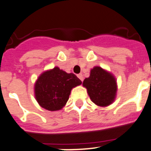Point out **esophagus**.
Masks as SVG:
<instances>
[{
  "label": "esophagus",
  "instance_id": "obj_1",
  "mask_svg": "<svg viewBox=\"0 0 151 151\" xmlns=\"http://www.w3.org/2000/svg\"><path fill=\"white\" fill-rule=\"evenodd\" d=\"M77 77H79V78H80V80H81V81H83V75H82V74H79L78 75H77Z\"/></svg>",
  "mask_w": 151,
  "mask_h": 151
}]
</instances>
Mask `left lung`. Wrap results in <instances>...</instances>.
<instances>
[{
    "label": "left lung",
    "instance_id": "8db88e82",
    "mask_svg": "<svg viewBox=\"0 0 151 151\" xmlns=\"http://www.w3.org/2000/svg\"><path fill=\"white\" fill-rule=\"evenodd\" d=\"M83 86L87 89L92 102L99 106H108L114 101L116 82L114 76L100 67H95L90 76L84 80Z\"/></svg>",
    "mask_w": 151,
    "mask_h": 151
}]
</instances>
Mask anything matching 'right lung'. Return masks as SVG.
Here are the masks:
<instances>
[{
  "label": "right lung",
  "mask_w": 151,
  "mask_h": 151,
  "mask_svg": "<svg viewBox=\"0 0 151 151\" xmlns=\"http://www.w3.org/2000/svg\"><path fill=\"white\" fill-rule=\"evenodd\" d=\"M81 83L75 74H68L55 67L38 77L35 86V98L42 108L59 111L67 103L72 88Z\"/></svg>",
  "instance_id": "obj_1"
}]
</instances>
